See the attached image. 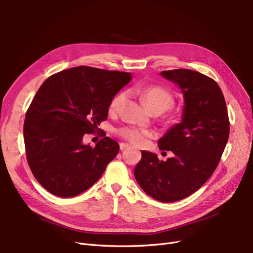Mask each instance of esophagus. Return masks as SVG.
<instances>
[{
    "label": "esophagus",
    "mask_w": 253,
    "mask_h": 253,
    "mask_svg": "<svg viewBox=\"0 0 253 253\" xmlns=\"http://www.w3.org/2000/svg\"><path fill=\"white\" fill-rule=\"evenodd\" d=\"M129 148H130V146L127 145V144H125V142H121V144H120V150H121V151H123V150H125V149H129Z\"/></svg>",
    "instance_id": "obj_1"
}]
</instances>
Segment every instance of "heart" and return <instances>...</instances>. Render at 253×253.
Masks as SVG:
<instances>
[{"label": "heart", "mask_w": 253, "mask_h": 253, "mask_svg": "<svg viewBox=\"0 0 253 253\" xmlns=\"http://www.w3.org/2000/svg\"><path fill=\"white\" fill-rule=\"evenodd\" d=\"M131 92L138 95L140 99L149 107L153 113H163L169 109L173 103V95L166 87L161 85H149V86H134ZM127 101V93L120 92L117 94L109 103V112L112 114H119L124 108ZM120 135L130 144L134 146H141L145 144L148 137H152L153 133L149 130L137 128L133 126H125L117 130Z\"/></svg>", "instance_id": "heart-1"}]
</instances>
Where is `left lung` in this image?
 I'll list each match as a JSON object with an SVG mask.
<instances>
[{
  "label": "left lung",
  "instance_id": "left-lung-1",
  "mask_svg": "<svg viewBox=\"0 0 253 253\" xmlns=\"http://www.w3.org/2000/svg\"><path fill=\"white\" fill-rule=\"evenodd\" d=\"M161 75L179 84L185 99L182 121L158 140L159 149L173 156L160 161L156 154L141 151L134 177L153 199L171 203L194 193L211 177L226 146L229 120L222 91L211 78L189 69Z\"/></svg>",
  "mask_w": 253,
  "mask_h": 253
}]
</instances>
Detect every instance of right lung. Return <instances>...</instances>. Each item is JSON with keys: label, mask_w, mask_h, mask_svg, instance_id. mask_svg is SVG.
I'll return each instance as SVG.
<instances>
[{"label": "right lung", "mask_w": 253, "mask_h": 253, "mask_svg": "<svg viewBox=\"0 0 253 253\" xmlns=\"http://www.w3.org/2000/svg\"><path fill=\"white\" fill-rule=\"evenodd\" d=\"M130 80L128 72L79 66L41 84L26 114L24 137L29 167L51 194L72 197L89 189L117 156L113 138L93 148L83 137L100 130L109 103Z\"/></svg>", "instance_id": "add662e5"}]
</instances>
